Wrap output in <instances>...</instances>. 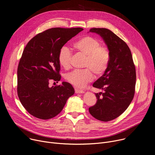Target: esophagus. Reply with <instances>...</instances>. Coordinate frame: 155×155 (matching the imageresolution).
I'll return each instance as SVG.
<instances>
[{
    "label": "esophagus",
    "mask_w": 155,
    "mask_h": 155,
    "mask_svg": "<svg viewBox=\"0 0 155 155\" xmlns=\"http://www.w3.org/2000/svg\"><path fill=\"white\" fill-rule=\"evenodd\" d=\"M75 91L76 94H84V90H80L78 88H75Z\"/></svg>",
    "instance_id": "1"
}]
</instances>
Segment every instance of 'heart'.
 Instances as JSON below:
<instances>
[{"label": "heart", "instance_id": "heart-1", "mask_svg": "<svg viewBox=\"0 0 155 155\" xmlns=\"http://www.w3.org/2000/svg\"><path fill=\"white\" fill-rule=\"evenodd\" d=\"M74 49L78 53L85 57L82 70H74L65 75L68 83L78 88H83L94 80V75L101 76L107 70L110 61L109 49L102 46L100 41L91 36L81 37L73 44ZM72 53L66 46L61 47L58 52V61L64 69L70 67Z\"/></svg>", "mask_w": 155, "mask_h": 155}]
</instances>
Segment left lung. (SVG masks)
<instances>
[{
  "instance_id": "1",
  "label": "left lung",
  "mask_w": 155,
  "mask_h": 155,
  "mask_svg": "<svg viewBox=\"0 0 155 155\" xmlns=\"http://www.w3.org/2000/svg\"><path fill=\"white\" fill-rule=\"evenodd\" d=\"M90 32L100 35L110 52V61L106 71L93 87L104 90L95 94L96 104L89 108L95 118L109 121L121 115L133 99L136 84V69L127 44L111 30L92 28Z\"/></svg>"
}]
</instances>
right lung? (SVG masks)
Returning <instances> with one entry per match:
<instances>
[{
	"instance_id": "obj_1",
	"label": "right lung",
	"mask_w": 155,
	"mask_h": 155,
	"mask_svg": "<svg viewBox=\"0 0 155 155\" xmlns=\"http://www.w3.org/2000/svg\"><path fill=\"white\" fill-rule=\"evenodd\" d=\"M84 28H51L38 34L25 46L17 68V94L25 110L32 116L48 120L57 116L68 98L75 93L68 82L48 86L60 80L58 61L60 49Z\"/></svg>"
}]
</instances>
